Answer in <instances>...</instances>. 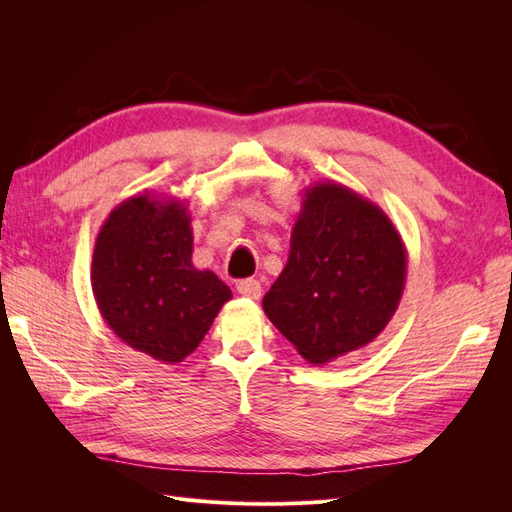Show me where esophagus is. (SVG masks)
Returning a JSON list of instances; mask_svg holds the SVG:
<instances>
[{
	"mask_svg": "<svg viewBox=\"0 0 512 512\" xmlns=\"http://www.w3.org/2000/svg\"><path fill=\"white\" fill-rule=\"evenodd\" d=\"M237 292L241 294V297H245V299L256 301V299H260L262 286H260L258 280H241V282L237 284Z\"/></svg>",
	"mask_w": 512,
	"mask_h": 512,
	"instance_id": "1",
	"label": "esophagus"
}]
</instances>
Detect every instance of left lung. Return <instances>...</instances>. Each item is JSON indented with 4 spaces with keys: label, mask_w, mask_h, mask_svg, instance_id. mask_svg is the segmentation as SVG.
<instances>
[{
    "label": "left lung",
    "mask_w": 512,
    "mask_h": 512,
    "mask_svg": "<svg viewBox=\"0 0 512 512\" xmlns=\"http://www.w3.org/2000/svg\"><path fill=\"white\" fill-rule=\"evenodd\" d=\"M408 254L378 205L342 183L307 188L265 314L305 361L324 365L384 331L406 286Z\"/></svg>",
    "instance_id": "left-lung-1"
}]
</instances>
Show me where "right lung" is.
Instances as JSON below:
<instances>
[{"label": "right lung", "mask_w": 512, "mask_h": 512, "mask_svg": "<svg viewBox=\"0 0 512 512\" xmlns=\"http://www.w3.org/2000/svg\"><path fill=\"white\" fill-rule=\"evenodd\" d=\"M179 198L136 194L102 224L91 288L104 322L123 344L166 365L203 342L230 288L192 265L194 235Z\"/></svg>", "instance_id": "1"}]
</instances>
